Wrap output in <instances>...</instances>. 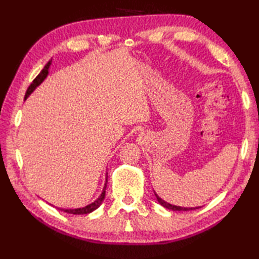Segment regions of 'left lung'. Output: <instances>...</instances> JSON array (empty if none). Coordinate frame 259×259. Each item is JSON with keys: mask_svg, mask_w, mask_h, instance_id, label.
I'll return each instance as SVG.
<instances>
[{"mask_svg": "<svg viewBox=\"0 0 259 259\" xmlns=\"http://www.w3.org/2000/svg\"><path fill=\"white\" fill-rule=\"evenodd\" d=\"M156 195V197H157V199H158V201H159V203H160L161 206H163L164 208H167V209H171V210H176V211H188V210H195V209H197V208H199V207H196V208H185V207H180V206H175V205H171V203H168V202H166L164 200H162L160 197H159L157 194H155Z\"/></svg>", "mask_w": 259, "mask_h": 259, "instance_id": "left-lung-1", "label": "left lung"}]
</instances>
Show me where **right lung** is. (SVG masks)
Instances as JSON below:
<instances>
[{
  "instance_id": "obj_1",
  "label": "right lung",
  "mask_w": 259,
  "mask_h": 259,
  "mask_svg": "<svg viewBox=\"0 0 259 259\" xmlns=\"http://www.w3.org/2000/svg\"><path fill=\"white\" fill-rule=\"evenodd\" d=\"M51 62H52V60H51V61H49V62L46 64V67L42 69L41 72L37 74V76H36V78H35L34 80H33V82L30 84V87L27 88L26 93H25V97H24V100H26L27 97H29V96L31 95V93L35 90V88H36L37 85H40V84L42 83V82L45 81V79L47 78L48 74H49V68H50ZM107 179H108V178H107ZM107 179H106V184H104V187H103L102 194H101L100 196H99V198H97V200L91 202L90 205H88V206H85V207H82V208H76V209H61V208H59V209H60V210L64 211V212L73 213V214H85V213H90V212H92L93 210H96V209H97L98 207H100V205H101L103 199H104V196H106L107 181H108Z\"/></svg>"
}]
</instances>
